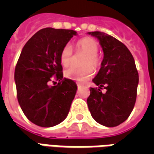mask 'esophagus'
<instances>
[{
    "label": "esophagus",
    "instance_id": "1",
    "mask_svg": "<svg viewBox=\"0 0 154 154\" xmlns=\"http://www.w3.org/2000/svg\"><path fill=\"white\" fill-rule=\"evenodd\" d=\"M77 87H78V88H80V87H82V85H81V84L77 83Z\"/></svg>",
    "mask_w": 154,
    "mask_h": 154
}]
</instances>
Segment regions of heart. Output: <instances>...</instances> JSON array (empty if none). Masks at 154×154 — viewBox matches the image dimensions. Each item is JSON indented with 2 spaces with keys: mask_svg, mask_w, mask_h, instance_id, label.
<instances>
[{
  "mask_svg": "<svg viewBox=\"0 0 154 154\" xmlns=\"http://www.w3.org/2000/svg\"><path fill=\"white\" fill-rule=\"evenodd\" d=\"M77 51H82L86 56L82 60V67H72L65 71V77L70 80L76 81L78 82H84L92 77L94 70L99 68L101 63L100 57L97 52L99 50V45L97 41L91 38H83L78 40L76 44ZM72 49L69 44L64 46L60 54L61 64L63 67H68L72 62Z\"/></svg>",
  "mask_w": 154,
  "mask_h": 154,
  "instance_id": "heart-1",
  "label": "heart"
}]
</instances>
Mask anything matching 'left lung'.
Instances as JSON below:
<instances>
[{"instance_id":"1","label":"left lung","mask_w":154,"mask_h":154,"mask_svg":"<svg viewBox=\"0 0 154 154\" xmlns=\"http://www.w3.org/2000/svg\"><path fill=\"white\" fill-rule=\"evenodd\" d=\"M99 40L104 53L101 67L94 77L97 88H90L87 106L93 119L106 127H115L128 119L137 97L139 73L128 48L103 32H88ZM105 94L100 91L103 87Z\"/></svg>"}]
</instances>
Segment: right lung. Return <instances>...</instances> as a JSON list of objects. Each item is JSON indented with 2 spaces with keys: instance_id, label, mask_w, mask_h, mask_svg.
<instances>
[{
  "instance_id": "obj_1",
  "label": "right lung",
  "mask_w": 154,
  "mask_h": 154,
  "mask_svg": "<svg viewBox=\"0 0 154 154\" xmlns=\"http://www.w3.org/2000/svg\"><path fill=\"white\" fill-rule=\"evenodd\" d=\"M77 32L45 28L32 36L22 48L15 70L17 98L22 111L35 125L53 127L67 118L77 86L63 78L60 54ZM60 82L50 86L51 76Z\"/></svg>"
}]
</instances>
